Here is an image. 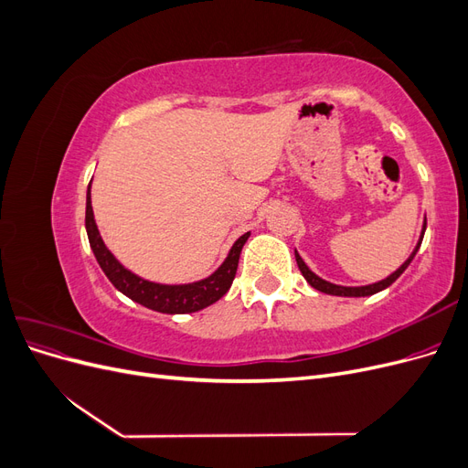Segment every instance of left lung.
Returning a JSON list of instances; mask_svg holds the SVG:
<instances>
[{"label": "left lung", "mask_w": 468, "mask_h": 468, "mask_svg": "<svg viewBox=\"0 0 468 468\" xmlns=\"http://www.w3.org/2000/svg\"><path fill=\"white\" fill-rule=\"evenodd\" d=\"M426 224L428 222H423V230H421V238H423V232H426ZM421 238H420V242H418V246H416V250L412 251V256H410L399 269H396V271L392 273V275H388L387 279H382V281H378V282H373V285H365V287H342V285H334V282H328V281H324V279H320L316 273H313L308 269V265L303 261V258L299 256V253L294 251V258H296V263H299V269H301V273L304 275V279L308 281V285L310 287H314L316 291H320V292H325V294H335V296H369V294H375V292H378V291H382V289H387V287H390L392 282L399 279L404 271H406V267L410 265V261L414 260V256H416V251L420 250V244H421Z\"/></svg>", "instance_id": "1"}]
</instances>
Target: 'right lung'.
<instances>
[{"mask_svg":"<svg viewBox=\"0 0 468 468\" xmlns=\"http://www.w3.org/2000/svg\"><path fill=\"white\" fill-rule=\"evenodd\" d=\"M86 230L90 238V246L95 253V260L99 265H101L103 273L107 275V279L112 282V285H115V289H119L134 303L164 314L197 313V310L207 308L212 303L222 299V296L229 292L232 281L236 277L239 253H242V248L250 236V232H246L244 236H239L236 239L229 258L224 260V263L210 277L197 282H189V285H160V282L140 279L138 275L131 273L129 269H124L115 260V256H112V253L105 248L93 218L91 183L88 187V203H86Z\"/></svg>","mask_w":468,"mask_h":468,"instance_id":"obj_1","label":"right lung"}]
</instances>
